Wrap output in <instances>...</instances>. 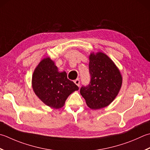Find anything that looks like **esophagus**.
I'll use <instances>...</instances> for the list:
<instances>
[{"mask_svg":"<svg viewBox=\"0 0 150 150\" xmlns=\"http://www.w3.org/2000/svg\"><path fill=\"white\" fill-rule=\"evenodd\" d=\"M74 83H75L76 85H77V86H78L79 87L80 86V80H79V79H76V80H75V81H74Z\"/></svg>","mask_w":150,"mask_h":150,"instance_id":"obj_1","label":"esophagus"}]
</instances>
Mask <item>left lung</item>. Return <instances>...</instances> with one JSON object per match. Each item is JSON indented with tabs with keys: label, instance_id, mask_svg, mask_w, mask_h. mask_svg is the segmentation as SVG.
Segmentation results:
<instances>
[{
	"label": "left lung",
	"instance_id": "1",
	"mask_svg": "<svg viewBox=\"0 0 150 150\" xmlns=\"http://www.w3.org/2000/svg\"><path fill=\"white\" fill-rule=\"evenodd\" d=\"M89 60L90 82L81 88L80 93L88 107L99 109L110 104L118 94L122 77L115 64L103 52H92Z\"/></svg>",
	"mask_w": 150,
	"mask_h": 150
}]
</instances>
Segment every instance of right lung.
<instances>
[{
	"label": "right lung",
	"mask_w": 150,
	"mask_h": 150,
	"mask_svg": "<svg viewBox=\"0 0 150 150\" xmlns=\"http://www.w3.org/2000/svg\"><path fill=\"white\" fill-rule=\"evenodd\" d=\"M32 88L41 101L47 106L62 107L70 94L79 87L69 80L65 71L59 72L50 58L43 59L35 69L32 75Z\"/></svg>",
	"instance_id": "add662e5"
}]
</instances>
